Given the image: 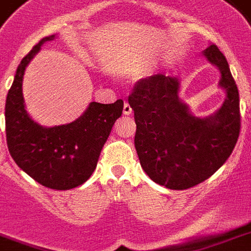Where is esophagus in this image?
Here are the masks:
<instances>
[{"mask_svg": "<svg viewBox=\"0 0 251 251\" xmlns=\"http://www.w3.org/2000/svg\"><path fill=\"white\" fill-rule=\"evenodd\" d=\"M131 112H132V109L131 107H130V104L127 102H125V104H124V115L129 116L131 115Z\"/></svg>", "mask_w": 251, "mask_h": 251, "instance_id": "34e87169", "label": "esophagus"}]
</instances>
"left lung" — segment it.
<instances>
[{"instance_id":"8db88e82","label":"left lung","mask_w":251,"mask_h":251,"mask_svg":"<svg viewBox=\"0 0 251 251\" xmlns=\"http://www.w3.org/2000/svg\"><path fill=\"white\" fill-rule=\"evenodd\" d=\"M203 56L220 70L218 85L226 93L212 115L191 113L178 97V76L145 77L129 97L142 168L154 182L172 190H185L209 178L231 155L240 134L239 90L226 57L214 44Z\"/></svg>"}]
</instances>
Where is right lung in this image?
Listing matches in <instances>:
<instances>
[{
	"instance_id": "add662e5",
	"label": "right lung",
	"mask_w": 251,
	"mask_h": 251,
	"mask_svg": "<svg viewBox=\"0 0 251 251\" xmlns=\"http://www.w3.org/2000/svg\"><path fill=\"white\" fill-rule=\"evenodd\" d=\"M54 38L56 34L41 39L18 66L6 98V139L15 163L31 178L50 189L69 190L84 184L96 170L124 102H90L79 119L66 125L47 127L31 119L23 97L25 69L42 46Z\"/></svg>"
}]
</instances>
